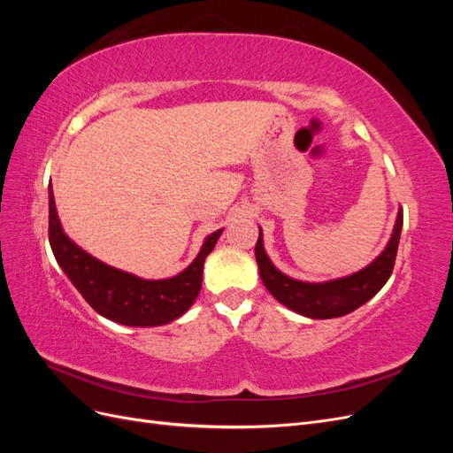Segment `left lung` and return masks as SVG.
I'll use <instances>...</instances> for the list:
<instances>
[{
	"label": "left lung",
	"instance_id": "8db88e82",
	"mask_svg": "<svg viewBox=\"0 0 453 453\" xmlns=\"http://www.w3.org/2000/svg\"><path fill=\"white\" fill-rule=\"evenodd\" d=\"M403 210H399V215H396L393 234L389 238V243L386 245V250L368 266L346 278L323 283H308L285 276V273H281L272 265V260L265 251L263 230L258 228L255 257L260 280H263L265 287L278 303L300 315H306V318L311 319L340 318V315H346L368 303L388 283L395 266L396 250H399Z\"/></svg>",
	"mask_w": 453,
	"mask_h": 453
}]
</instances>
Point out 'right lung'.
Wrapping results in <instances>:
<instances>
[{"label":"right lung","instance_id":"add662e5","mask_svg":"<svg viewBox=\"0 0 453 453\" xmlns=\"http://www.w3.org/2000/svg\"><path fill=\"white\" fill-rule=\"evenodd\" d=\"M221 232L223 228L215 230L203 240L200 253L181 273L168 280H143L102 263L67 238L49 187V242L57 263L96 311L120 325L158 326L181 318L202 289L203 260Z\"/></svg>","mask_w":453,"mask_h":453}]
</instances>
